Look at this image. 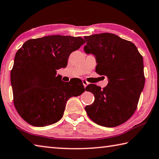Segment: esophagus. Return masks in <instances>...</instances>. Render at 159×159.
I'll list each match as a JSON object with an SVG mask.
<instances>
[{
    "label": "esophagus",
    "mask_w": 159,
    "mask_h": 159,
    "mask_svg": "<svg viewBox=\"0 0 159 159\" xmlns=\"http://www.w3.org/2000/svg\"><path fill=\"white\" fill-rule=\"evenodd\" d=\"M82 82H83V86H84V87L85 88L86 87V86H87L88 85V82L87 81V80H85V79H83L82 80Z\"/></svg>",
    "instance_id": "obj_1"
}]
</instances>
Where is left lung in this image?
<instances>
[{
    "mask_svg": "<svg viewBox=\"0 0 159 159\" xmlns=\"http://www.w3.org/2000/svg\"><path fill=\"white\" fill-rule=\"evenodd\" d=\"M84 51L94 55L96 72L108 79L103 89L89 84L86 91L94 96L85 106L88 117L97 125L115 127L126 122L137 108L145 85L143 58L134 43L104 33L85 36Z\"/></svg>",
    "mask_w": 159,
    "mask_h": 159,
    "instance_id": "left-lung-1",
    "label": "left lung"
}]
</instances>
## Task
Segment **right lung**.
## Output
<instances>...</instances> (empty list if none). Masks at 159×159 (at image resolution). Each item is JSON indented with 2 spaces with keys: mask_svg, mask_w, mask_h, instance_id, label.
<instances>
[{
  "mask_svg": "<svg viewBox=\"0 0 159 159\" xmlns=\"http://www.w3.org/2000/svg\"><path fill=\"white\" fill-rule=\"evenodd\" d=\"M85 43L80 37L57 34L29 39L17 51L11 71L14 105L29 125L42 127L58 122L67 100L85 92L80 79L65 83L56 76Z\"/></svg>",
  "mask_w": 159,
  "mask_h": 159,
  "instance_id": "obj_1",
  "label": "right lung"
}]
</instances>
